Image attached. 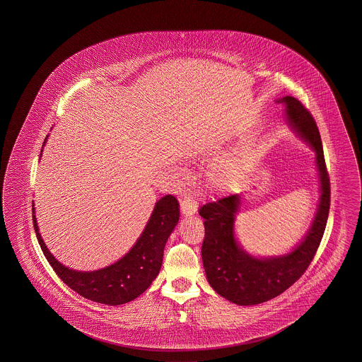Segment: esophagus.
<instances>
[{
  "label": "esophagus",
  "mask_w": 362,
  "mask_h": 362,
  "mask_svg": "<svg viewBox=\"0 0 362 362\" xmlns=\"http://www.w3.org/2000/svg\"><path fill=\"white\" fill-rule=\"evenodd\" d=\"M180 209L185 216H192L197 211V203L192 197H185L180 202Z\"/></svg>",
  "instance_id": "obj_1"
}]
</instances>
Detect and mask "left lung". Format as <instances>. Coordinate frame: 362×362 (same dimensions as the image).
Instances as JSON below:
<instances>
[{
  "mask_svg": "<svg viewBox=\"0 0 362 362\" xmlns=\"http://www.w3.org/2000/svg\"><path fill=\"white\" fill-rule=\"evenodd\" d=\"M284 103L285 118L297 135L316 153L320 203L305 238L291 252L256 257L244 251L235 238V218L239 212V194L204 204L199 209L204 219L206 236L202 259L209 285L220 296L238 305H256L281 295L307 271L327 227L330 207V183L317 124L298 99H277Z\"/></svg>",
  "mask_w": 362,
  "mask_h": 362,
  "instance_id": "left-lung-1",
  "label": "left lung"
}]
</instances>
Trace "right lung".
Returning <instances> with one entry per match:
<instances>
[{
  "mask_svg": "<svg viewBox=\"0 0 362 362\" xmlns=\"http://www.w3.org/2000/svg\"><path fill=\"white\" fill-rule=\"evenodd\" d=\"M47 136L45 138V143ZM42 151V150H41ZM180 216L179 203L175 197L165 195L155 203L153 214L142 235L132 250L117 263L91 272L74 271L59 263L47 250L37 226H33L38 243L52 268L58 277L74 292L88 300L106 304L122 305L141 296L151 285L160 271L165 243L175 228Z\"/></svg>",
  "mask_w": 362,
  "mask_h": 362,
  "instance_id": "obj_1",
  "label": "right lung"
}]
</instances>
